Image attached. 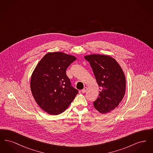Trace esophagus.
<instances>
[{"label":"esophagus","instance_id":"esophagus-1","mask_svg":"<svg viewBox=\"0 0 153 153\" xmlns=\"http://www.w3.org/2000/svg\"><path fill=\"white\" fill-rule=\"evenodd\" d=\"M87 88L85 87L81 91V92H82V93H85V92H87Z\"/></svg>","mask_w":153,"mask_h":153}]
</instances>
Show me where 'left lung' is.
Listing matches in <instances>:
<instances>
[{"mask_svg": "<svg viewBox=\"0 0 153 153\" xmlns=\"http://www.w3.org/2000/svg\"><path fill=\"white\" fill-rule=\"evenodd\" d=\"M84 58L91 66L101 89L94 106L101 114L109 113L119 105L125 95L126 80L123 71L116 59L108 55L93 54Z\"/></svg>", "mask_w": 153, "mask_h": 153, "instance_id": "1", "label": "left lung"}]
</instances>
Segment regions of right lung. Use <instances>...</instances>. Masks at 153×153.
<instances>
[{"mask_svg":"<svg viewBox=\"0 0 153 153\" xmlns=\"http://www.w3.org/2000/svg\"><path fill=\"white\" fill-rule=\"evenodd\" d=\"M76 59L65 53L49 52L36 65L31 74L30 89L34 100L50 115L64 112L78 91L71 86L66 74L68 67Z\"/></svg>","mask_w":153,"mask_h":153,"instance_id":"add662e5","label":"right lung"}]
</instances>
